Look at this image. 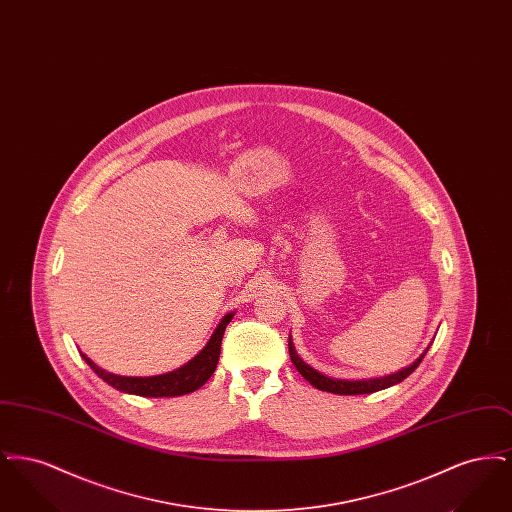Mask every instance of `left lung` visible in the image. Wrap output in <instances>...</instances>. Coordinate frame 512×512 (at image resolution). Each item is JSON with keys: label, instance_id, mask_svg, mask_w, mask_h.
Segmentation results:
<instances>
[{"label": "left lung", "instance_id": "obj_1", "mask_svg": "<svg viewBox=\"0 0 512 512\" xmlns=\"http://www.w3.org/2000/svg\"><path fill=\"white\" fill-rule=\"evenodd\" d=\"M290 357H292V363L295 368L299 370V374L320 391H330V393H338V395H363V393H374V391L386 390L393 384H399L403 382L409 374H413L414 370L418 368V365L422 363L424 355L414 361L413 365L397 374H391V376H384V378H374V380H357V382H349V380H334V378H328L324 374H320L315 368L307 365L297 353H295V347H293L292 338H290Z\"/></svg>", "mask_w": 512, "mask_h": 512}]
</instances>
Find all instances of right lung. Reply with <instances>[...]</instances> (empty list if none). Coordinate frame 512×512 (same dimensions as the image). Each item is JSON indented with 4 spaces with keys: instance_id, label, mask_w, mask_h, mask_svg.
<instances>
[{
    "instance_id": "1",
    "label": "right lung",
    "mask_w": 512,
    "mask_h": 512,
    "mask_svg": "<svg viewBox=\"0 0 512 512\" xmlns=\"http://www.w3.org/2000/svg\"><path fill=\"white\" fill-rule=\"evenodd\" d=\"M232 317L234 315H226L220 320L209 343L203 347V351L199 355H195L188 365L180 366L178 370H172L169 374L149 376V378L117 376V374H111V372L99 368L84 353H80V355L88 363V366L98 374L99 378L103 382H107L109 386H113L115 390L132 393V395H142V397H176V395L199 390L213 376L215 368L219 365L222 336H224V330Z\"/></svg>"
}]
</instances>
